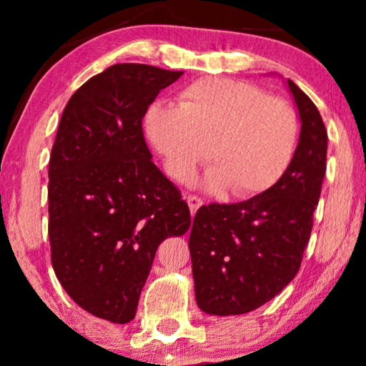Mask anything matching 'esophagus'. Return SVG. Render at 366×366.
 <instances>
[{
    "label": "esophagus",
    "instance_id": "obj_1",
    "mask_svg": "<svg viewBox=\"0 0 366 366\" xmlns=\"http://www.w3.org/2000/svg\"><path fill=\"white\" fill-rule=\"evenodd\" d=\"M187 202H188V207H189V212H192V214L194 217V213L198 212V208L202 207L203 204V199L197 197V194H188L187 197Z\"/></svg>",
    "mask_w": 366,
    "mask_h": 366
}]
</instances>
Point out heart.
Wrapping results in <instances>:
<instances>
[{"label": "heart", "mask_w": 366, "mask_h": 366, "mask_svg": "<svg viewBox=\"0 0 366 366\" xmlns=\"http://www.w3.org/2000/svg\"><path fill=\"white\" fill-rule=\"evenodd\" d=\"M144 133L172 178L188 179L209 154L214 159L204 178L209 189L229 188L233 197H254L287 173L300 124L285 99L244 81L207 78L184 88L178 107H149Z\"/></svg>", "instance_id": "obj_1"}]
</instances>
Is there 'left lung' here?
Wrapping results in <instances>:
<instances>
[{"label":"left lung","mask_w":366,"mask_h":366,"mask_svg":"<svg viewBox=\"0 0 366 366\" xmlns=\"http://www.w3.org/2000/svg\"><path fill=\"white\" fill-rule=\"evenodd\" d=\"M302 132L287 173L267 192L233 204L212 203L189 233L194 295L204 313L253 312L298 273L327 172L328 134L315 103L288 79Z\"/></svg>","instance_id":"1"}]
</instances>
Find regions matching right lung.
I'll return each mask as SVG.
<instances>
[{
	"mask_svg": "<svg viewBox=\"0 0 366 366\" xmlns=\"http://www.w3.org/2000/svg\"><path fill=\"white\" fill-rule=\"evenodd\" d=\"M182 74L113 64L74 92L59 119L48 169L53 269L74 303L108 322H132L159 243L192 224L142 128Z\"/></svg>",
	"mask_w": 366,
	"mask_h": 366,
	"instance_id": "obj_1",
	"label": "right lung"
}]
</instances>
